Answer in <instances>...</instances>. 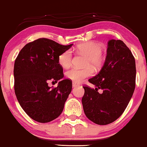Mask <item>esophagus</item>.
Listing matches in <instances>:
<instances>
[{"label": "esophagus", "instance_id": "esophagus-1", "mask_svg": "<svg viewBox=\"0 0 147 147\" xmlns=\"http://www.w3.org/2000/svg\"><path fill=\"white\" fill-rule=\"evenodd\" d=\"M78 86H79V84H76V83H75V82H73V83H72V87H73V88H76Z\"/></svg>", "mask_w": 147, "mask_h": 147}]
</instances>
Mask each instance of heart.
I'll list each match as a JSON object with an SVG mask.
<instances>
[{
	"label": "heart",
	"mask_w": 147,
	"mask_h": 147,
	"mask_svg": "<svg viewBox=\"0 0 147 147\" xmlns=\"http://www.w3.org/2000/svg\"><path fill=\"white\" fill-rule=\"evenodd\" d=\"M76 50L80 53L87 56L86 65H92L94 69L99 70L103 65L104 58L102 52V46L96 41H88L77 45ZM72 61V52L68 49L63 51L58 57V63L63 68L69 67ZM94 74V69L92 67L84 69L73 67L66 72L65 76L67 79L75 83H80L86 78L90 77Z\"/></svg>",
	"instance_id": "obj_1"
}]
</instances>
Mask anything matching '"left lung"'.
<instances>
[{"mask_svg":"<svg viewBox=\"0 0 147 147\" xmlns=\"http://www.w3.org/2000/svg\"><path fill=\"white\" fill-rule=\"evenodd\" d=\"M135 80V59L130 50L121 40H110L103 67L88 80L96 88L84 86L82 102L88 119L99 125L118 119L131 99ZM98 89L102 90V93Z\"/></svg>","mask_w":147,"mask_h":147,"instance_id":"left-lung-1","label":"left lung"}]
</instances>
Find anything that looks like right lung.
Returning a JSON list of instances; mask_svg holds the SVG:
<instances>
[{"label":"right lung","instance_id":"1","mask_svg":"<svg viewBox=\"0 0 147 147\" xmlns=\"http://www.w3.org/2000/svg\"><path fill=\"white\" fill-rule=\"evenodd\" d=\"M72 45H62L41 38L27 43L15 60V95L24 111L35 121L51 122L63 111L71 92L72 82L62 80L58 87L52 89L48 83L52 81L57 83L63 78L58 57Z\"/></svg>","mask_w":147,"mask_h":147}]
</instances>
